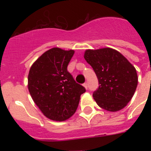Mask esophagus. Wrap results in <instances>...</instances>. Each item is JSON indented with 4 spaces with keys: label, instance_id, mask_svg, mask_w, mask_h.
I'll use <instances>...</instances> for the list:
<instances>
[{
    "label": "esophagus",
    "instance_id": "obj_1",
    "mask_svg": "<svg viewBox=\"0 0 151 151\" xmlns=\"http://www.w3.org/2000/svg\"><path fill=\"white\" fill-rule=\"evenodd\" d=\"M84 85V87H85L86 89H88V84H87V83H86V82L84 83V85Z\"/></svg>",
    "mask_w": 151,
    "mask_h": 151
}]
</instances>
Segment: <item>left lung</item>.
Returning a JSON list of instances; mask_svg holds the SVG:
<instances>
[{
    "label": "left lung",
    "instance_id": "obj_1",
    "mask_svg": "<svg viewBox=\"0 0 151 151\" xmlns=\"http://www.w3.org/2000/svg\"><path fill=\"white\" fill-rule=\"evenodd\" d=\"M84 57L99 81V88L92 95L97 104L108 111L122 110L137 87L135 67L119 52L110 48L87 50Z\"/></svg>",
    "mask_w": 151,
    "mask_h": 151
}]
</instances>
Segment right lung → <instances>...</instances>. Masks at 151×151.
Wrapping results in <instances>:
<instances>
[{"mask_svg":"<svg viewBox=\"0 0 151 151\" xmlns=\"http://www.w3.org/2000/svg\"><path fill=\"white\" fill-rule=\"evenodd\" d=\"M74 51L53 48L32 65L28 88L32 99L45 116L63 122L75 113L84 86L78 84L67 70Z\"/></svg>","mask_w":151,"mask_h":151,"instance_id":"obj_1","label":"right lung"}]
</instances>
